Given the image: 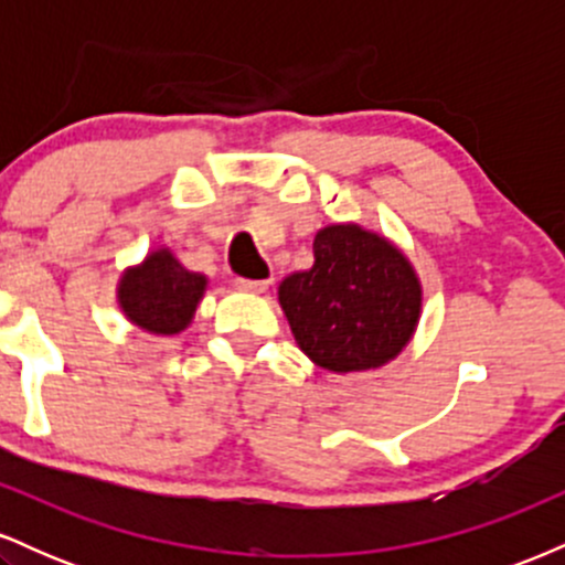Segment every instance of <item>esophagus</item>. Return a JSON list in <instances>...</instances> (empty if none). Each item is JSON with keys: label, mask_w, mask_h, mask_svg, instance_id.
<instances>
[{"label": "esophagus", "mask_w": 565, "mask_h": 565, "mask_svg": "<svg viewBox=\"0 0 565 565\" xmlns=\"http://www.w3.org/2000/svg\"><path fill=\"white\" fill-rule=\"evenodd\" d=\"M236 287L242 291H249V295H263V291L270 287V281H249V278H236Z\"/></svg>", "instance_id": "1"}]
</instances>
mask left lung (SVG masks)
<instances>
[{"mask_svg": "<svg viewBox=\"0 0 565 565\" xmlns=\"http://www.w3.org/2000/svg\"><path fill=\"white\" fill-rule=\"evenodd\" d=\"M297 348L334 374L374 372L404 353L423 316V281L401 246L359 223L323 225L313 265L278 284Z\"/></svg>", "mask_w": 565, "mask_h": 565, "instance_id": "8db88e82", "label": "left lung"}]
</instances>
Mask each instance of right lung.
Returning a JSON list of instances; mask_svg holds the SVG:
<instances>
[{
	"instance_id": "obj_1",
	"label": "right lung",
	"mask_w": 565,
	"mask_h": 565,
	"mask_svg": "<svg viewBox=\"0 0 565 565\" xmlns=\"http://www.w3.org/2000/svg\"><path fill=\"white\" fill-rule=\"evenodd\" d=\"M210 278L188 270L172 246H157L127 265L116 281V305L132 327L153 337L183 334L193 323Z\"/></svg>"
}]
</instances>
